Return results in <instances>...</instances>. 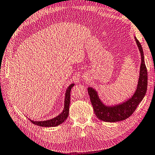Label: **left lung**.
<instances>
[{
  "instance_id": "8db88e82",
  "label": "left lung",
  "mask_w": 155,
  "mask_h": 155,
  "mask_svg": "<svg viewBox=\"0 0 155 155\" xmlns=\"http://www.w3.org/2000/svg\"><path fill=\"white\" fill-rule=\"evenodd\" d=\"M134 38L141 55V64L138 82L133 95L123 102L108 106L100 100L96 90L91 87H89L87 89L95 114L98 119L103 121L114 123L127 119L133 114L146 95L148 85V74L144 62V52L141 45L136 36H134Z\"/></svg>"
}]
</instances>
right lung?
Returning a JSON list of instances; mask_svg holds the SVG:
<instances>
[{
  "label": "right lung",
  "mask_w": 155,
  "mask_h": 155,
  "mask_svg": "<svg viewBox=\"0 0 155 155\" xmlns=\"http://www.w3.org/2000/svg\"><path fill=\"white\" fill-rule=\"evenodd\" d=\"M74 84L72 83L67 88L65 93V98H64V106L63 111L58 115L57 117L53 118L51 119L47 120H42V121H35L31 119H29L33 124L36 125L40 127H56L61 124L67 119L69 114V106L70 103V91L72 87H74Z\"/></svg>",
  "instance_id": "1"
}]
</instances>
